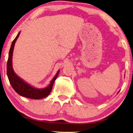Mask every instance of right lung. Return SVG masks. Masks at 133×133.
<instances>
[{
    "label": "right lung",
    "mask_w": 133,
    "mask_h": 133,
    "mask_svg": "<svg viewBox=\"0 0 133 133\" xmlns=\"http://www.w3.org/2000/svg\"><path fill=\"white\" fill-rule=\"evenodd\" d=\"M20 33L21 32H19L15 39L13 41L10 48L9 53V57L7 62V75L9 81L14 90L21 96L31 99H42L43 98L47 97L51 92L54 82L58 77L59 71L57 72L55 77L51 81V84L49 85V86L43 89H38L32 87L29 84L26 83L25 82H24L19 77H17L15 74L12 68V55L15 43L20 35Z\"/></svg>",
    "instance_id": "1"
}]
</instances>
